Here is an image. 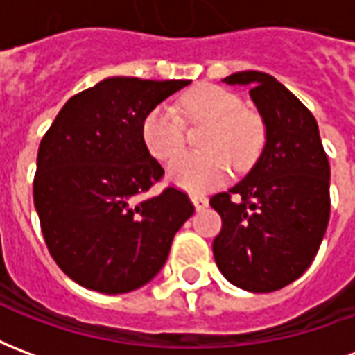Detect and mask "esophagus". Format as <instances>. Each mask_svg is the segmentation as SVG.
Instances as JSON below:
<instances>
[{
	"label": "esophagus",
	"mask_w": 355,
	"mask_h": 355,
	"mask_svg": "<svg viewBox=\"0 0 355 355\" xmlns=\"http://www.w3.org/2000/svg\"><path fill=\"white\" fill-rule=\"evenodd\" d=\"M190 198H192L193 205H196V209H198V211H201V209H205L209 205V200L205 198V196H201V193H192Z\"/></svg>",
	"instance_id": "34e87169"
}]
</instances>
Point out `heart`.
Returning <instances> with one entry per match:
<instances>
[{
  "mask_svg": "<svg viewBox=\"0 0 355 355\" xmlns=\"http://www.w3.org/2000/svg\"><path fill=\"white\" fill-rule=\"evenodd\" d=\"M189 121H209L201 153H185L169 165V178L186 190H207L228 177L230 167L243 173L261 157L266 127L261 116L243 108V101L228 89L201 85L186 94L178 106ZM142 139L150 154L171 159L184 147L185 128L177 108L157 104L142 121Z\"/></svg>",
  "mask_w": 355,
  "mask_h": 355,
  "instance_id": "1",
  "label": "heart"
}]
</instances>
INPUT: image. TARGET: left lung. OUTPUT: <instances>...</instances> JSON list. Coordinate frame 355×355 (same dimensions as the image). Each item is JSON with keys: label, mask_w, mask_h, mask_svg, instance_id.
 <instances>
[{"label": "left lung", "mask_w": 355, "mask_h": 355, "mask_svg": "<svg viewBox=\"0 0 355 355\" xmlns=\"http://www.w3.org/2000/svg\"><path fill=\"white\" fill-rule=\"evenodd\" d=\"M223 81L249 87L266 144L245 178L209 200L223 218L213 254L236 287L272 293L318 254L331 213L329 159L312 112L275 78L249 70Z\"/></svg>", "instance_id": "left-lung-1"}]
</instances>
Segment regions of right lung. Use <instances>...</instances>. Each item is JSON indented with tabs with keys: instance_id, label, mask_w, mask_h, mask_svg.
Here are the masks:
<instances>
[{
	"instance_id": "right-lung-1",
	"label": "right lung",
	"mask_w": 355,
	"mask_h": 355,
	"mask_svg": "<svg viewBox=\"0 0 355 355\" xmlns=\"http://www.w3.org/2000/svg\"><path fill=\"white\" fill-rule=\"evenodd\" d=\"M188 80L108 78L73 94L37 150L34 205L43 239L73 282L104 295L146 285L192 216L186 192L167 186L148 152L142 121Z\"/></svg>"
}]
</instances>
